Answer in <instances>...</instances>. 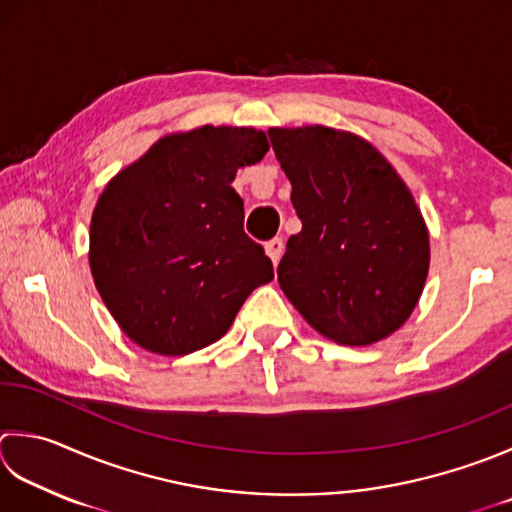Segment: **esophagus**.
<instances>
[{
	"label": "esophagus",
	"mask_w": 512,
	"mask_h": 512,
	"mask_svg": "<svg viewBox=\"0 0 512 512\" xmlns=\"http://www.w3.org/2000/svg\"><path fill=\"white\" fill-rule=\"evenodd\" d=\"M266 255L273 259V264H277L284 255V239L282 237H273L270 242H266Z\"/></svg>",
	"instance_id": "esophagus-1"
}]
</instances>
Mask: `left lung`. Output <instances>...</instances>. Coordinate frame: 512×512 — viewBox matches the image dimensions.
I'll use <instances>...</instances> for the list:
<instances>
[{
	"label": "left lung",
	"mask_w": 512,
	"mask_h": 512,
	"mask_svg": "<svg viewBox=\"0 0 512 512\" xmlns=\"http://www.w3.org/2000/svg\"><path fill=\"white\" fill-rule=\"evenodd\" d=\"M302 230L277 266L306 322L344 346L402 326L428 275L424 217L395 168L366 139L326 126L270 128Z\"/></svg>",
	"instance_id": "obj_1"
}]
</instances>
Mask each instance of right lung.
Here are the masks:
<instances>
[{
  "mask_svg": "<svg viewBox=\"0 0 512 512\" xmlns=\"http://www.w3.org/2000/svg\"><path fill=\"white\" fill-rule=\"evenodd\" d=\"M268 153L262 130L202 126L168 135L106 186L90 219V270L135 344L188 355L217 342L273 279L244 233L237 168Z\"/></svg>",
  "mask_w": 512,
  "mask_h": 512,
  "instance_id": "1",
  "label": "right lung"
}]
</instances>
